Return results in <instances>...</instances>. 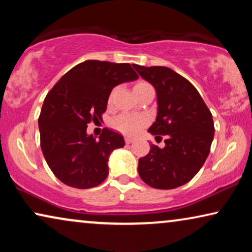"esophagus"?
Listing matches in <instances>:
<instances>
[{"mask_svg":"<svg viewBox=\"0 0 252 252\" xmlns=\"http://www.w3.org/2000/svg\"><path fill=\"white\" fill-rule=\"evenodd\" d=\"M134 141V139H132V137H128V136H126L125 137V142H126V144H130Z\"/></svg>","mask_w":252,"mask_h":252,"instance_id":"1","label":"esophagus"}]
</instances>
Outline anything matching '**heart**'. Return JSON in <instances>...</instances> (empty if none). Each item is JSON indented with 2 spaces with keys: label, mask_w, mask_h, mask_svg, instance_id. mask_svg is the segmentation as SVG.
I'll return each instance as SVG.
<instances>
[{
  "label": "heart",
  "mask_w": 252,
  "mask_h": 252,
  "mask_svg": "<svg viewBox=\"0 0 252 252\" xmlns=\"http://www.w3.org/2000/svg\"><path fill=\"white\" fill-rule=\"evenodd\" d=\"M144 86H150L149 84L144 81H140L135 85L134 89L139 87H144ZM113 98V92L110 94L108 102L109 104H111ZM148 118L144 116L139 115H130V113H123V115L117 116L116 118H113L111 122V125L115 129L119 130L120 133L127 134V135H133V134L139 133L144 126H147Z\"/></svg>",
  "instance_id": "heart-1"
}]
</instances>
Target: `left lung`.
Wrapping results in <instances>:
<instances>
[{"label":"left lung","instance_id":"8db88e82","mask_svg":"<svg viewBox=\"0 0 252 252\" xmlns=\"http://www.w3.org/2000/svg\"><path fill=\"white\" fill-rule=\"evenodd\" d=\"M133 67L157 93V118L148 130L157 139L165 136V147L151 144L137 171L153 188L180 187L197 174L209 156L215 136L212 115L197 89L170 67Z\"/></svg>","mask_w":252,"mask_h":252}]
</instances>
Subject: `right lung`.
<instances>
[{
  "label": "right lung",
  "instance_id": "obj_1",
  "mask_svg": "<svg viewBox=\"0 0 252 252\" xmlns=\"http://www.w3.org/2000/svg\"><path fill=\"white\" fill-rule=\"evenodd\" d=\"M128 63L86 61L62 77L44 98L39 117L41 150L58 180L78 189L101 185L108 160L125 146L123 135L103 128L99 140L87 135V125L105 112L113 87L136 80Z\"/></svg>",
  "mask_w": 252,
  "mask_h": 252
}]
</instances>
